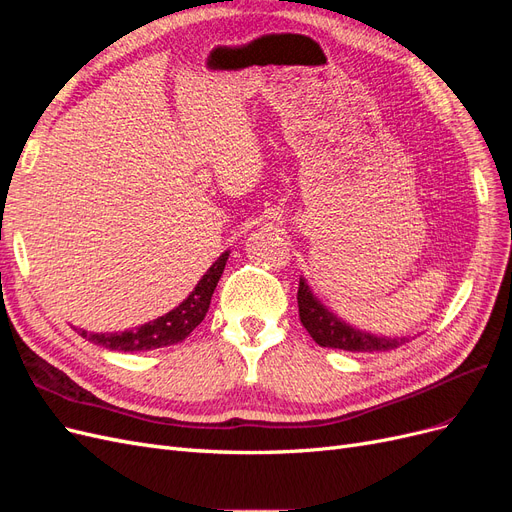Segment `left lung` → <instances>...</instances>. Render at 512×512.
I'll return each instance as SVG.
<instances>
[{
    "instance_id": "obj_1",
    "label": "left lung",
    "mask_w": 512,
    "mask_h": 512,
    "mask_svg": "<svg viewBox=\"0 0 512 512\" xmlns=\"http://www.w3.org/2000/svg\"><path fill=\"white\" fill-rule=\"evenodd\" d=\"M297 301L303 327L322 348H337L348 352H382L399 348L408 342V337H378L350 327V324L339 320L314 297L312 288L307 286L303 277L299 280Z\"/></svg>"
}]
</instances>
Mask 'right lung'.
Returning <instances> with one entry per match:
<instances>
[{"label":"right lung","mask_w":512,"mask_h":512,"mask_svg":"<svg viewBox=\"0 0 512 512\" xmlns=\"http://www.w3.org/2000/svg\"><path fill=\"white\" fill-rule=\"evenodd\" d=\"M230 252H224L218 260L213 262L209 271L200 277L196 288L188 294V299L181 301L175 309L168 314L145 322L134 331L123 333H87L81 331V337L87 342L108 348V350H121V352H141V350H156L164 346H173L183 342L200 322L205 320L207 309L213 297V290L218 286L220 277L224 273L226 260Z\"/></svg>","instance_id":"1"}]
</instances>
